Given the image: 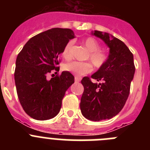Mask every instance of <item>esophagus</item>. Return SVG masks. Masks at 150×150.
Listing matches in <instances>:
<instances>
[{
  "mask_svg": "<svg viewBox=\"0 0 150 150\" xmlns=\"http://www.w3.org/2000/svg\"><path fill=\"white\" fill-rule=\"evenodd\" d=\"M80 80H81V78L78 77V76H75V82H76V83H79Z\"/></svg>",
  "mask_w": 150,
  "mask_h": 150,
  "instance_id": "34e87169",
  "label": "esophagus"
}]
</instances>
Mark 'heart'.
I'll return each mask as SVG.
<instances>
[{
	"label": "heart",
	"mask_w": 150,
	"mask_h": 150,
	"mask_svg": "<svg viewBox=\"0 0 150 150\" xmlns=\"http://www.w3.org/2000/svg\"><path fill=\"white\" fill-rule=\"evenodd\" d=\"M72 40L68 41L66 43L62 51V55L65 59H70L71 58V48L73 46ZM83 43L86 48L89 51L88 59L96 68H100L104 66L107 60V55L105 52L100 50V44L95 38H88L83 41ZM89 62H71L64 64L63 68L67 72L72 73L76 76H83L88 74L92 71V65Z\"/></svg>",
	"instance_id": "heart-1"
}]
</instances>
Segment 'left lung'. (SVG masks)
Here are the masks:
<instances>
[{"label":"left lung","instance_id":"8db88e82","mask_svg":"<svg viewBox=\"0 0 150 150\" xmlns=\"http://www.w3.org/2000/svg\"><path fill=\"white\" fill-rule=\"evenodd\" d=\"M110 49L107 60L91 77H83L84 91L80 101L83 116L91 121L110 120L122 110L129 95L135 72L133 54L122 41L107 32L91 31Z\"/></svg>","mask_w":150,"mask_h":150}]
</instances>
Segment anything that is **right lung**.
I'll return each instance as SVG.
<instances>
[{
  "mask_svg": "<svg viewBox=\"0 0 150 150\" xmlns=\"http://www.w3.org/2000/svg\"><path fill=\"white\" fill-rule=\"evenodd\" d=\"M75 38L71 29L55 28L30 38L16 61L15 83L22 108L30 117L47 120L58 115L74 76L63 71L48 80L46 76L59 67V56L66 43Z\"/></svg>",
  "mask_w": 150,
  "mask_h": 150,
  "instance_id": "1",
  "label": "right lung"
}]
</instances>
